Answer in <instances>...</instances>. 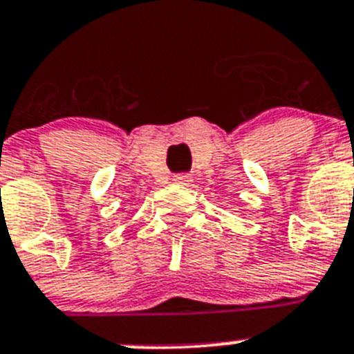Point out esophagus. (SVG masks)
Listing matches in <instances>:
<instances>
[{"label":"esophagus","instance_id":"34e87169","mask_svg":"<svg viewBox=\"0 0 354 354\" xmlns=\"http://www.w3.org/2000/svg\"><path fill=\"white\" fill-rule=\"evenodd\" d=\"M172 182L178 183V185H189V183L192 182V178L189 176V174H174V178H172Z\"/></svg>","mask_w":354,"mask_h":354}]
</instances>
